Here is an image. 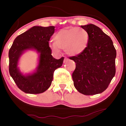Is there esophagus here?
I'll return each mask as SVG.
<instances>
[{
  "instance_id": "esophagus-1",
  "label": "esophagus",
  "mask_w": 126,
  "mask_h": 126,
  "mask_svg": "<svg viewBox=\"0 0 126 126\" xmlns=\"http://www.w3.org/2000/svg\"><path fill=\"white\" fill-rule=\"evenodd\" d=\"M68 60H69V59H68V58L65 57V58H64V60H63V63H66V62L68 61Z\"/></svg>"
}]
</instances>
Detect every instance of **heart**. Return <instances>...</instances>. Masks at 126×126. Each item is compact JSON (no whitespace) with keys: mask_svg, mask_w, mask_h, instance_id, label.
Returning a JSON list of instances; mask_svg holds the SVG:
<instances>
[{"mask_svg":"<svg viewBox=\"0 0 126 126\" xmlns=\"http://www.w3.org/2000/svg\"><path fill=\"white\" fill-rule=\"evenodd\" d=\"M54 42L50 44L51 49L59 53L60 49L67 54L75 56L80 54L87 49L89 41L87 31L77 27H66L60 30L54 37Z\"/></svg>","mask_w":126,"mask_h":126,"instance_id":"b5f03b06","label":"heart"}]
</instances>
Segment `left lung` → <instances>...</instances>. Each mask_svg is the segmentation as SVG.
Masks as SVG:
<instances>
[{"instance_id":"1","label":"left lung","mask_w":126,"mask_h":126,"mask_svg":"<svg viewBox=\"0 0 126 126\" xmlns=\"http://www.w3.org/2000/svg\"><path fill=\"white\" fill-rule=\"evenodd\" d=\"M89 35L88 45L80 54L70 57L76 63L74 86L81 94L94 95L107 88L116 72V49L109 36L93 25L81 26Z\"/></svg>"}]
</instances>
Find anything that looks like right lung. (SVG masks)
<instances>
[{
	"label": "right lung",
	"instance_id": "add662e5",
	"mask_svg": "<svg viewBox=\"0 0 126 126\" xmlns=\"http://www.w3.org/2000/svg\"><path fill=\"white\" fill-rule=\"evenodd\" d=\"M54 26H34L15 39L8 53L10 75L20 90L26 94H38L49 88L55 70L63 65L64 58L55 59L49 47L50 39L54 32ZM34 49L40 53L37 71L26 76L17 68L19 57L24 51Z\"/></svg>",
	"mask_w": 126,
	"mask_h": 126
}]
</instances>
